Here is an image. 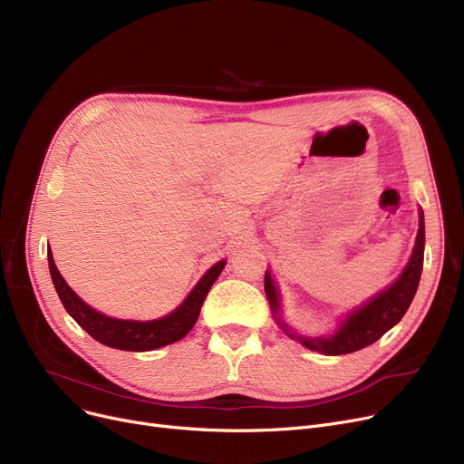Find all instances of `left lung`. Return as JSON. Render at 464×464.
<instances>
[{"instance_id": "8db88e82", "label": "left lung", "mask_w": 464, "mask_h": 464, "mask_svg": "<svg viewBox=\"0 0 464 464\" xmlns=\"http://www.w3.org/2000/svg\"><path fill=\"white\" fill-rule=\"evenodd\" d=\"M423 248H425V222H423V212H421L416 246H413V254L406 265V269L399 276V280L392 287H387L385 291H382V294H378L374 299H371L367 304H362L353 314H350V318L340 325V329L333 336H327V338L301 336V334L291 333L280 320L278 324L289 336L297 338L303 346H306L312 352H320L324 355H344V353H352L371 346L402 320V315L406 314L413 295H416L420 278H421V269H423ZM265 294H266V299H269V304L275 315H278L276 314L278 291L269 273H265Z\"/></svg>"}]
</instances>
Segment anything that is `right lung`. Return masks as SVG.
<instances>
[{
	"label": "right lung",
	"instance_id": "right-lung-1",
	"mask_svg": "<svg viewBox=\"0 0 464 464\" xmlns=\"http://www.w3.org/2000/svg\"><path fill=\"white\" fill-rule=\"evenodd\" d=\"M48 269L58 291V297L62 299L65 310L90 336H93L97 343L116 350H128V352H149L167 344H173L177 340L184 338L189 329L195 325L199 318V312L203 301L210 291L212 284L224 271L226 261H218L210 271L199 280V284L193 287L191 294L186 301L165 318L154 322H131V320H114L105 314H100L88 306L75 291H72L63 276L58 273L56 263L53 257L51 248H48Z\"/></svg>",
	"mask_w": 464,
	"mask_h": 464
}]
</instances>
